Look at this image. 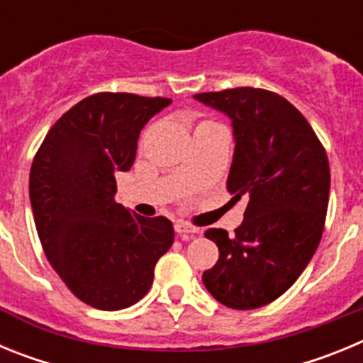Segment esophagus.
Listing matches in <instances>:
<instances>
[{
    "mask_svg": "<svg viewBox=\"0 0 363 363\" xmlns=\"http://www.w3.org/2000/svg\"><path fill=\"white\" fill-rule=\"evenodd\" d=\"M174 229L178 234H194V233H200V229L194 225H191V223H187V221H176L174 223Z\"/></svg>",
    "mask_w": 363,
    "mask_h": 363,
    "instance_id": "34e87169",
    "label": "esophagus"
}]
</instances>
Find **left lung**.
I'll list each match as a JSON object with an SVG mask.
<instances>
[{"mask_svg":"<svg viewBox=\"0 0 363 363\" xmlns=\"http://www.w3.org/2000/svg\"><path fill=\"white\" fill-rule=\"evenodd\" d=\"M233 120V200H247L234 236L205 230L218 245L203 285L220 303L249 311L280 298L313 258L325 225L331 172L318 136L280 94L238 86L194 94Z\"/></svg>","mask_w":363,"mask_h":363,"instance_id":"1","label":"left lung"}]
</instances>
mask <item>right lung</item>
<instances>
[{"label":"right lung","mask_w":363,"mask_h":363,"mask_svg":"<svg viewBox=\"0 0 363 363\" xmlns=\"http://www.w3.org/2000/svg\"><path fill=\"white\" fill-rule=\"evenodd\" d=\"M169 104L129 92L89 96L52 125L32 162L28 192L45 256L74 296L96 309L142 300L174 242L167 218L138 216L114 200L116 174L133 167L140 133Z\"/></svg>","instance_id":"right-lung-1"}]
</instances>
